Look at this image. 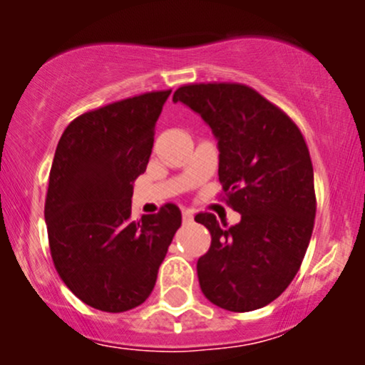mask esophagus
I'll list each match as a JSON object with an SVG mask.
<instances>
[{
	"label": "esophagus",
	"instance_id": "esophagus-1",
	"mask_svg": "<svg viewBox=\"0 0 365 365\" xmlns=\"http://www.w3.org/2000/svg\"><path fill=\"white\" fill-rule=\"evenodd\" d=\"M182 217H183V222H192V220H194V212H192V210H183Z\"/></svg>",
	"mask_w": 365,
	"mask_h": 365
}]
</instances>
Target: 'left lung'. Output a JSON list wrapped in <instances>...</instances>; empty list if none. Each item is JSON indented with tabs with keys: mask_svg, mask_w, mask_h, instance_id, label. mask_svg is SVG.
Wrapping results in <instances>:
<instances>
[{
	"mask_svg": "<svg viewBox=\"0 0 365 365\" xmlns=\"http://www.w3.org/2000/svg\"><path fill=\"white\" fill-rule=\"evenodd\" d=\"M173 102L189 106L212 128L226 203L242 215L231 227L213 213L196 215L212 235L197 259L201 292L226 311L264 307L297 275L314 227V173L304 135L245 84H189Z\"/></svg>",
	"mask_w": 365,
	"mask_h": 365,
	"instance_id": "obj_1",
	"label": "left lung"
}]
</instances>
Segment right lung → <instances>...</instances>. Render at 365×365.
Returning a JSON list of instances; mask_svg holds the SVG:
<instances>
[{"instance_id":"obj_1","label":"right lung","mask_w":365,"mask_h":365,"mask_svg":"<svg viewBox=\"0 0 365 365\" xmlns=\"http://www.w3.org/2000/svg\"><path fill=\"white\" fill-rule=\"evenodd\" d=\"M171 90L77 116L56 146L46 197L51 256L79 300L106 312L141 305L182 224L176 205L132 220L134 180L146 171Z\"/></svg>"}]
</instances>
